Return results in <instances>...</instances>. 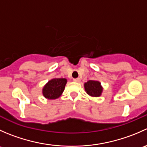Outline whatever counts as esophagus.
<instances>
[{"label": "esophagus", "mask_w": 147, "mask_h": 147, "mask_svg": "<svg viewBox=\"0 0 147 147\" xmlns=\"http://www.w3.org/2000/svg\"><path fill=\"white\" fill-rule=\"evenodd\" d=\"M73 81L76 82H80V78H75V79H73Z\"/></svg>", "instance_id": "esophagus-1"}]
</instances>
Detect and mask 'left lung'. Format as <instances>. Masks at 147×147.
I'll use <instances>...</instances> for the list:
<instances>
[{
	"label": "left lung",
	"mask_w": 147,
	"mask_h": 147,
	"mask_svg": "<svg viewBox=\"0 0 147 147\" xmlns=\"http://www.w3.org/2000/svg\"><path fill=\"white\" fill-rule=\"evenodd\" d=\"M84 89L87 94L92 97H99L102 92L101 84L98 81L89 80L84 84Z\"/></svg>",
	"instance_id": "obj_1"
}]
</instances>
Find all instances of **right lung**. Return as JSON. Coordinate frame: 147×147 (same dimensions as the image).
I'll return each instance as SVG.
<instances>
[{
  "mask_svg": "<svg viewBox=\"0 0 147 147\" xmlns=\"http://www.w3.org/2000/svg\"><path fill=\"white\" fill-rule=\"evenodd\" d=\"M67 80L65 78H55L49 81L42 89V94L45 98L55 100L60 97L65 90Z\"/></svg>",
  "mask_w": 147,
  "mask_h": 147,
  "instance_id": "add662e5",
  "label": "right lung"
}]
</instances>
